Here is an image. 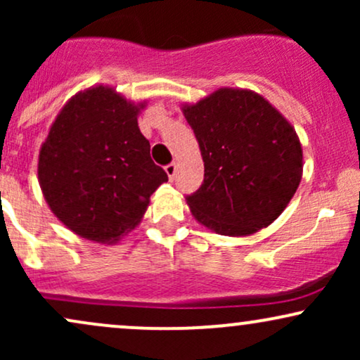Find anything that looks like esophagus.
Listing matches in <instances>:
<instances>
[{
    "label": "esophagus",
    "instance_id": "34e87169",
    "mask_svg": "<svg viewBox=\"0 0 360 360\" xmlns=\"http://www.w3.org/2000/svg\"><path fill=\"white\" fill-rule=\"evenodd\" d=\"M164 171H166L169 181H174V177L177 174V166H176V164H169V166L164 167Z\"/></svg>",
    "mask_w": 360,
    "mask_h": 360
}]
</instances>
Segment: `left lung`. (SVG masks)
<instances>
[{
    "instance_id": "left-lung-1",
    "label": "left lung",
    "mask_w": 360,
    "mask_h": 360,
    "mask_svg": "<svg viewBox=\"0 0 360 360\" xmlns=\"http://www.w3.org/2000/svg\"><path fill=\"white\" fill-rule=\"evenodd\" d=\"M181 110L205 162L203 184L186 198L193 217L229 237H247L269 226L303 176V148L295 127L250 89L220 88Z\"/></svg>"
}]
</instances>
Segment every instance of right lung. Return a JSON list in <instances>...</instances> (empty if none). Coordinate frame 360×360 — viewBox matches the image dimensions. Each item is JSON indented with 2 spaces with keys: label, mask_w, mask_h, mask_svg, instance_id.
Returning <instances> with one entry per match:
<instances>
[{
  "label": "right lung",
  "mask_w": 360,
  "mask_h": 360,
  "mask_svg": "<svg viewBox=\"0 0 360 360\" xmlns=\"http://www.w3.org/2000/svg\"><path fill=\"white\" fill-rule=\"evenodd\" d=\"M146 105L110 86H91L62 106L40 147L45 201L86 240L117 243L142 221L152 193L167 181L139 128Z\"/></svg>",
  "instance_id": "right-lung-1"
}]
</instances>
